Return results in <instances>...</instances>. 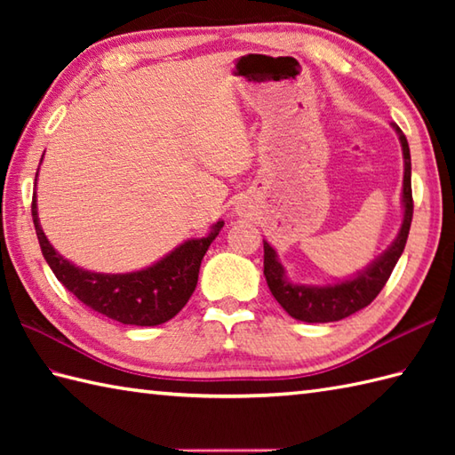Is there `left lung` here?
Returning <instances> with one entry per match:
<instances>
[{"label": "left lung", "mask_w": 455, "mask_h": 455, "mask_svg": "<svg viewBox=\"0 0 455 455\" xmlns=\"http://www.w3.org/2000/svg\"><path fill=\"white\" fill-rule=\"evenodd\" d=\"M397 131L403 158H404V176H403V225L399 228L397 238L385 252L373 259L362 272L354 277L344 279L332 285H299L291 283L285 275V267L279 264L275 250L264 240V275L269 291L275 297V301L297 321L303 323H334L350 316L363 307L370 305L379 295L381 289L387 283L395 264L407 244L411 220H412V189H411V150L407 137L403 131L393 124Z\"/></svg>", "instance_id": "obj_1"}]
</instances>
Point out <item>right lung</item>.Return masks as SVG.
<instances>
[{
	"instance_id": "1",
	"label": "right lung",
	"mask_w": 455,
	"mask_h": 455,
	"mask_svg": "<svg viewBox=\"0 0 455 455\" xmlns=\"http://www.w3.org/2000/svg\"><path fill=\"white\" fill-rule=\"evenodd\" d=\"M31 212L38 244L58 282L78 297L85 307L113 321L134 326L162 324L186 307L191 293L196 291L201 259L220 228L225 227V220L215 222L207 236L186 240L156 264L139 272L98 274L68 262L48 243L38 222L36 193H33Z\"/></svg>"
}]
</instances>
